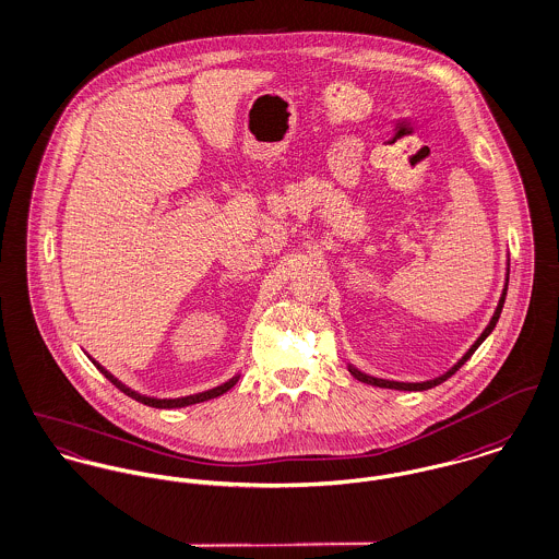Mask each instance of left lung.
<instances>
[{
    "mask_svg": "<svg viewBox=\"0 0 559 559\" xmlns=\"http://www.w3.org/2000/svg\"><path fill=\"white\" fill-rule=\"evenodd\" d=\"M507 290L508 286H504V293H502V297H500V304H498V309H496V313H493V318H491V322L487 324V329L483 331V335L474 342V346L463 355V358L459 360L457 365L453 367V369H449L444 376H440V378H436V380H429V382H391V380H380V378H373V376H367V373H362V371H358L356 367H348L350 369V373L355 376L356 380H360V382H365V384H371V386H380V389H397V391H427V389H433V386H438V384H442L444 380H449L455 371H457L459 367L469 358V356L476 353V348L487 340V335L496 329V324H498V320H500V313H502V307H504V301H507Z\"/></svg>",
    "mask_w": 559,
    "mask_h": 559,
    "instance_id": "left-lung-1",
    "label": "left lung"
}]
</instances>
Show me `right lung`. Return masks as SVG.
<instances>
[{
    "label": "right lung",
    "instance_id": "right-lung-1",
    "mask_svg": "<svg viewBox=\"0 0 559 559\" xmlns=\"http://www.w3.org/2000/svg\"><path fill=\"white\" fill-rule=\"evenodd\" d=\"M94 365L100 369L102 373L121 391V393H126L128 397H132V400H136V402H141V404H145V406L152 407H183V406H192V404H201V402H206V400H213V397H219V395H224L226 391H230L235 384H237V380H239V376H235V378H230L228 382H224V384H219V386H215V389H211V391H204V393H199V395H188V397H177V400H155V397H145V395H141V393H136V391H132V389H128L126 384H121L115 376H110L102 365H98L96 360H94Z\"/></svg>",
    "mask_w": 559,
    "mask_h": 559
}]
</instances>
